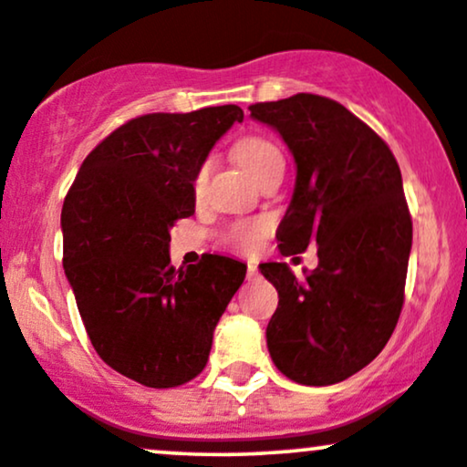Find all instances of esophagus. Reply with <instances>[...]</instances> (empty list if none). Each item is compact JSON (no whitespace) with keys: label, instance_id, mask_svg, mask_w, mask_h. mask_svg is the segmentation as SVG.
I'll use <instances>...</instances> for the list:
<instances>
[{"label":"esophagus","instance_id":"esophagus-1","mask_svg":"<svg viewBox=\"0 0 467 467\" xmlns=\"http://www.w3.org/2000/svg\"><path fill=\"white\" fill-rule=\"evenodd\" d=\"M254 278H259V267L256 264H248V281H254Z\"/></svg>","mask_w":467,"mask_h":467}]
</instances>
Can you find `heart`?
Listing matches in <instances>:
<instances>
[{"mask_svg":"<svg viewBox=\"0 0 467 467\" xmlns=\"http://www.w3.org/2000/svg\"><path fill=\"white\" fill-rule=\"evenodd\" d=\"M234 155L244 169L248 171L254 180H259L261 175L267 173L275 166H283V155L278 151L275 142H270L267 138L261 136H245L241 138L234 147ZM211 160H206L195 173V191H202L203 182H206L208 173H211ZM270 233V222L267 219H250V222H237L233 226L226 228L223 233V241L230 248L244 252V254H252L261 248L265 234Z\"/></svg>","mask_w":467,"mask_h":467,"instance_id":"b5f03b06","label":"heart"}]
</instances>
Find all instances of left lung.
<instances>
[{"label": "left lung", "instance_id": "obj_1", "mask_svg": "<svg viewBox=\"0 0 467 467\" xmlns=\"http://www.w3.org/2000/svg\"><path fill=\"white\" fill-rule=\"evenodd\" d=\"M281 133L296 184L278 226L283 256L318 245V267L296 278L261 264L278 292L265 329L272 362L305 387L351 378L384 349L404 305L412 222L389 144L347 107L316 94L250 105Z\"/></svg>", "mask_w": 467, "mask_h": 467}]
</instances>
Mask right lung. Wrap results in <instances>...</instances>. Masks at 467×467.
Wrapping results in <instances>:
<instances>
[{
    "label": "right lung",
    "instance_id": "add662e5",
    "mask_svg": "<svg viewBox=\"0 0 467 467\" xmlns=\"http://www.w3.org/2000/svg\"><path fill=\"white\" fill-rule=\"evenodd\" d=\"M241 120L237 105L131 118L83 160L63 202V270L89 340L142 387H180L203 371L245 278L230 256L186 270L169 256L173 223L195 213L197 169Z\"/></svg>",
    "mask_w": 467,
    "mask_h": 467
}]
</instances>
